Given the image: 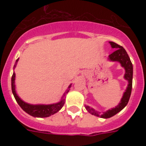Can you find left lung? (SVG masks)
I'll return each mask as SVG.
<instances>
[{"instance_id": "8db88e82", "label": "left lung", "mask_w": 146, "mask_h": 146, "mask_svg": "<svg viewBox=\"0 0 146 146\" xmlns=\"http://www.w3.org/2000/svg\"><path fill=\"white\" fill-rule=\"evenodd\" d=\"M109 43L111 44V48L115 49V50L111 54L109 55L108 60L110 61L120 63L121 66L124 68V79L128 82V85H127V89L123 92V97L120 100V103L115 108L109 109L105 112H103L102 113H101L98 111H96L94 108H91V107L88 106V105H85L86 109L91 114L96 116V117L104 118V119L113 117L117 113H119L121 110H123L125 107L127 106V103L129 102V98H130V95H131L132 86H133V69L132 62L129 59V57L127 54V51L122 46L116 44L114 42H109Z\"/></svg>"}]
</instances>
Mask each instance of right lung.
<instances>
[{
    "label": "right lung",
    "mask_w": 146,
    "mask_h": 146,
    "mask_svg": "<svg viewBox=\"0 0 146 146\" xmlns=\"http://www.w3.org/2000/svg\"><path fill=\"white\" fill-rule=\"evenodd\" d=\"M18 60H19V58L16 60V63H15L14 66H13V70L17 66ZM15 78H16V74L13 71L12 78H11V87H12V92L13 94L15 99L25 112L29 113V115L35 117H50V115H53V114L58 112L64 106V103H65L66 95L69 92L71 86H72V84L69 86L66 92H64V94L62 96L60 101L57 103L50 104H32L26 103L24 101H23L17 95V92H16V86H15Z\"/></svg>",
    "instance_id": "1"
}]
</instances>
